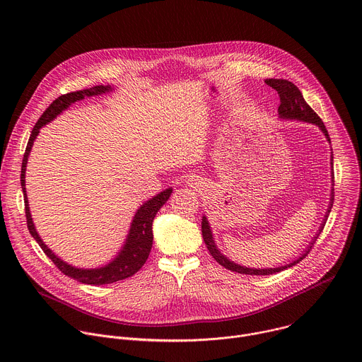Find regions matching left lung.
I'll use <instances>...</instances> for the list:
<instances>
[{"label": "left lung", "instance_id": "obj_1", "mask_svg": "<svg viewBox=\"0 0 362 362\" xmlns=\"http://www.w3.org/2000/svg\"><path fill=\"white\" fill-rule=\"evenodd\" d=\"M265 83L269 87L275 88L278 91L279 97H281V106L278 109V115H279L281 120H295V122H303V123L315 124L324 133L327 141L331 143V139H329V134H328V132L325 129V124L318 117V115L306 105V101L303 100V95H302L300 90L295 84H292L288 80H282V78H269V80H265ZM332 160H334V158H332V154H331V182L334 183V169H332L334 163H332ZM332 203H334V185H331V194H329L328 209L325 212L324 221H322L318 232L315 233V236L311 239V242H309V245L305 247V250L298 257H295V259H292L289 264H285V265H281V267H276V268H249V267L239 265V264L233 262L232 259H229V257L226 255H223L221 252V249L216 246L211 223H209L208 218H206L204 215L202 216V235H203V240H204L206 246H208L211 255L216 259V262H219L226 269H229L232 272H238V274H245V275H272V274H276V272H281V271H285L288 268L295 267L298 262H300L303 257L308 255L309 249L314 246L317 238L320 236V233L322 232V229L325 226L327 218H328V215L331 212V208H332Z\"/></svg>", "mask_w": 362, "mask_h": 362}]
</instances>
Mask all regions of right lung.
<instances>
[{
  "mask_svg": "<svg viewBox=\"0 0 362 362\" xmlns=\"http://www.w3.org/2000/svg\"><path fill=\"white\" fill-rule=\"evenodd\" d=\"M115 87L107 84V86H94L86 90H78L73 93H67L56 98L53 103H51L49 107L42 113L40 120L35 123L31 136L28 139V144L24 153V159H23V166H21V189L24 193V203H25V216H27V226L31 233V236L35 239V242L41 246L44 253L49 257L53 264L67 276L87 284V285H106V284H113L117 281H123L129 276H133L147 261L151 245H153V221L156 218L158 211L162 208V206L169 200L173 187H168L162 190L160 193L154 194L144 203L139 206V209L136 211L133 221L130 223V229L127 232V236L120 247V250L116 253V256L110 262L106 265H101L98 268H77L66 261H63L60 256H57L53 250H51L41 239L38 235L35 225L31 218V211H30V204H28V197H27V190H25V170H27V163H28V156L31 153L33 144L41 130L42 126L48 124L53 122L57 116H60L63 112H66L71 105H74L76 101H81L86 97H93V95H100L105 93L113 91Z\"/></svg>",
  "mask_w": 362,
  "mask_h": 362,
  "instance_id": "right-lung-1",
  "label": "right lung"
}]
</instances>
